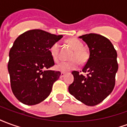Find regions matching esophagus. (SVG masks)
Segmentation results:
<instances>
[{
	"label": "esophagus",
	"mask_w": 127,
	"mask_h": 127,
	"mask_svg": "<svg viewBox=\"0 0 127 127\" xmlns=\"http://www.w3.org/2000/svg\"><path fill=\"white\" fill-rule=\"evenodd\" d=\"M64 75H65V73H64V72H61V77H63L64 76Z\"/></svg>",
	"instance_id": "esophagus-1"
}]
</instances>
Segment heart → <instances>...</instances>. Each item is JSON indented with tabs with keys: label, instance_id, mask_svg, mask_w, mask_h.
I'll return each instance as SVG.
<instances>
[{
	"label": "heart",
	"instance_id": "obj_1",
	"mask_svg": "<svg viewBox=\"0 0 127 127\" xmlns=\"http://www.w3.org/2000/svg\"><path fill=\"white\" fill-rule=\"evenodd\" d=\"M67 43L72 50H74V52L70 58L71 61L62 62L56 65V69L61 71H68L75 69L78 63L83 65L86 63L89 58V54L84 48V44L79 39L75 38L70 39L67 41ZM60 48L61 45L58 42L54 43L50 48V54L55 62H58L60 59Z\"/></svg>",
	"mask_w": 127,
	"mask_h": 127
}]
</instances>
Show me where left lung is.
Segmentation results:
<instances>
[{
  "instance_id": "1",
  "label": "left lung",
  "mask_w": 127,
  "mask_h": 127,
  "mask_svg": "<svg viewBox=\"0 0 127 127\" xmlns=\"http://www.w3.org/2000/svg\"><path fill=\"white\" fill-rule=\"evenodd\" d=\"M88 45L90 56L80 74L73 71V82L69 86V93L88 106L103 101L114 88L115 77L118 69L117 52L111 41L98 34L79 36Z\"/></svg>"
}]
</instances>
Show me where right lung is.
Listing matches in <instances>:
<instances>
[{
	"instance_id": "1",
	"label": "right lung",
	"mask_w": 127,
	"mask_h": 127,
	"mask_svg": "<svg viewBox=\"0 0 127 127\" xmlns=\"http://www.w3.org/2000/svg\"><path fill=\"white\" fill-rule=\"evenodd\" d=\"M63 35L34 29L18 36L9 51L8 71L13 95L21 103L33 105L44 101L61 72L54 65L50 48Z\"/></svg>"
}]
</instances>
